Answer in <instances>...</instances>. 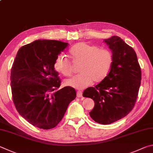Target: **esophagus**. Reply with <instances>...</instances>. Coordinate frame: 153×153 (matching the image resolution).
Returning <instances> with one entry per match:
<instances>
[{
    "label": "esophagus",
    "mask_w": 153,
    "mask_h": 153,
    "mask_svg": "<svg viewBox=\"0 0 153 153\" xmlns=\"http://www.w3.org/2000/svg\"><path fill=\"white\" fill-rule=\"evenodd\" d=\"M76 96L77 97H82V93L81 91H78L76 93Z\"/></svg>",
    "instance_id": "1"
}]
</instances>
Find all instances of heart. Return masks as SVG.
Masks as SVG:
<instances>
[{
    "label": "heart",
    "mask_w": 153,
    "mask_h": 153,
    "mask_svg": "<svg viewBox=\"0 0 153 153\" xmlns=\"http://www.w3.org/2000/svg\"><path fill=\"white\" fill-rule=\"evenodd\" d=\"M70 53L74 62H81L79 69L81 74L64 81L66 86L75 89H82L93 81H102L108 76L113 64L114 57L110 50L86 43L81 42L74 45ZM53 67L64 76H68L72 74L71 64L63 54L56 57Z\"/></svg>",
    "instance_id": "heart-1"
}]
</instances>
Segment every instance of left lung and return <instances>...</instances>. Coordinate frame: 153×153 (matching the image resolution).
<instances>
[{
	"instance_id": "1",
	"label": "left lung",
	"mask_w": 153,
	"mask_h": 153,
	"mask_svg": "<svg viewBox=\"0 0 153 153\" xmlns=\"http://www.w3.org/2000/svg\"><path fill=\"white\" fill-rule=\"evenodd\" d=\"M113 54L111 68L95 87L84 91L82 96L91 98L95 106L89 112L95 122L110 124L123 118L134 108L141 82V69L132 47L118 36L104 39Z\"/></svg>"
}]
</instances>
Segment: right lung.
I'll use <instances>...</instances> for the list:
<instances>
[{"label":"right lung","mask_w":153,"mask_h":153,"mask_svg":"<svg viewBox=\"0 0 153 153\" xmlns=\"http://www.w3.org/2000/svg\"><path fill=\"white\" fill-rule=\"evenodd\" d=\"M66 42L38 39L19 50L10 71L13 102L21 116L34 126L56 127L76 98L74 88L59 89L53 63L68 46Z\"/></svg>","instance_id":"add662e5"}]
</instances>
